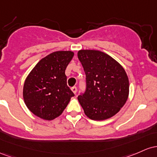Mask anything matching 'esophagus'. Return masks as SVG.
Returning a JSON list of instances; mask_svg holds the SVG:
<instances>
[{
	"label": "esophagus",
	"mask_w": 157,
	"mask_h": 157,
	"mask_svg": "<svg viewBox=\"0 0 157 157\" xmlns=\"http://www.w3.org/2000/svg\"><path fill=\"white\" fill-rule=\"evenodd\" d=\"M72 91L74 93V94H76V92H77V87H73L71 88Z\"/></svg>",
	"instance_id": "obj_1"
}]
</instances>
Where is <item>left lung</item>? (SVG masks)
<instances>
[{"label": "left lung", "instance_id": "1", "mask_svg": "<svg viewBox=\"0 0 157 157\" xmlns=\"http://www.w3.org/2000/svg\"><path fill=\"white\" fill-rule=\"evenodd\" d=\"M78 58L86 75L85 91L78 96L85 115L93 120L113 117L129 94V81L124 68L98 50H79Z\"/></svg>", "mask_w": 157, "mask_h": 157}]
</instances>
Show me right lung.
Masks as SVG:
<instances>
[{"label":"right lung","mask_w":157,"mask_h":157,"mask_svg":"<svg viewBox=\"0 0 157 157\" xmlns=\"http://www.w3.org/2000/svg\"><path fill=\"white\" fill-rule=\"evenodd\" d=\"M74 53L57 51L42 59L25 80L24 102L37 117L52 120L62 113L74 93L67 84L65 70Z\"/></svg>","instance_id":"obj_1"}]
</instances>
